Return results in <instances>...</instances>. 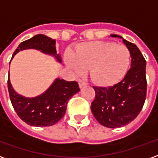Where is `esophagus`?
Here are the masks:
<instances>
[{"instance_id": "34e87169", "label": "esophagus", "mask_w": 158, "mask_h": 158, "mask_svg": "<svg viewBox=\"0 0 158 158\" xmlns=\"http://www.w3.org/2000/svg\"><path fill=\"white\" fill-rule=\"evenodd\" d=\"M79 85L80 88H82L85 85H86V83L84 80H82V79H79Z\"/></svg>"}]
</instances>
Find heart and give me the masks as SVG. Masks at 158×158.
Masks as SVG:
<instances>
[{
  "instance_id": "b5f03b06",
  "label": "heart",
  "mask_w": 158,
  "mask_h": 158,
  "mask_svg": "<svg viewBox=\"0 0 158 158\" xmlns=\"http://www.w3.org/2000/svg\"><path fill=\"white\" fill-rule=\"evenodd\" d=\"M67 62L77 73H82L88 69L93 82L108 86L119 82L126 75L131 54L126 45L114 42H85L76 46Z\"/></svg>"
}]
</instances>
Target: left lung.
I'll use <instances>...</instances> for the list:
<instances>
[{
	"label": "left lung",
	"mask_w": 158,
	"mask_h": 158,
	"mask_svg": "<svg viewBox=\"0 0 158 158\" xmlns=\"http://www.w3.org/2000/svg\"><path fill=\"white\" fill-rule=\"evenodd\" d=\"M131 54V67L122 81L109 87L93 86L96 92L91 112L106 128H120L132 122L142 109L146 97V59L135 44L121 36Z\"/></svg>",
	"instance_id": "1"
}]
</instances>
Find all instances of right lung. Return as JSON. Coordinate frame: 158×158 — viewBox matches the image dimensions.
<instances>
[{"label":"right lung","mask_w":158,"mask_h":158,"mask_svg":"<svg viewBox=\"0 0 158 158\" xmlns=\"http://www.w3.org/2000/svg\"><path fill=\"white\" fill-rule=\"evenodd\" d=\"M55 45V40L44 35H37L23 41L16 49L12 58L19 51L33 48L54 55L61 62V56L56 54ZM7 87L11 102L18 116L29 125L36 127L52 126L58 122L65 114L69 100L79 91L78 82L59 79H56L44 94L35 98H26L17 94L12 89L9 76Z\"/></svg>","instance_id":"1"}]
</instances>
